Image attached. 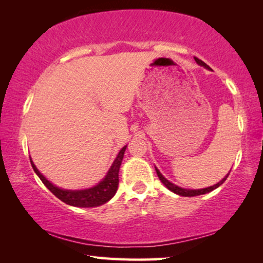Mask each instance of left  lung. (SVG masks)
<instances>
[{"instance_id": "obj_1", "label": "left lung", "mask_w": 263, "mask_h": 263, "mask_svg": "<svg viewBox=\"0 0 263 263\" xmlns=\"http://www.w3.org/2000/svg\"><path fill=\"white\" fill-rule=\"evenodd\" d=\"M195 61L197 62V64H198L199 66H202V67L206 68V69H210V67H209V66L205 64V62H203L202 60L197 59V58H195ZM155 171H157V174H158V176H159L160 181H161L162 183H163L164 185H166L167 189L173 191V193L176 194V195L184 196V197H193V196H198V195H204V194L210 193V191L217 189L218 186H220L222 183H224V182L226 181V179H228L229 174H230V172H229L228 175L224 176V179H221V181H219V182H218V183L213 184V185H211V186H208V188H203V189H184V188H181V186L176 185V184H174V183H172L171 181H168V180L166 179V177H164V176L161 174V173H160V171H159V169H158L157 167H155Z\"/></svg>"}]
</instances>
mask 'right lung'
<instances>
[{
  "label": "right lung",
  "mask_w": 263,
  "mask_h": 263,
  "mask_svg": "<svg viewBox=\"0 0 263 263\" xmlns=\"http://www.w3.org/2000/svg\"><path fill=\"white\" fill-rule=\"evenodd\" d=\"M126 147L127 146H124V147L119 151V153L117 154V157H116L112 164H111V167L109 168L106 175L103 177V180H101L96 185L88 189H80V190L61 189L59 186L53 184L52 182L48 181L46 177L38 171L31 158H30V162L34 173L38 175L39 179L42 180L43 183L46 185V188L50 190L53 195L57 196L60 201L72 206L95 208V206H100L106 202H109L110 199L115 196L116 191H117L118 183H119L118 173H119V168H121L124 153H125Z\"/></svg>",
  "instance_id": "1"
}]
</instances>
